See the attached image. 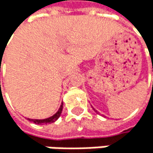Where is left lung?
Instances as JSON below:
<instances>
[{"mask_svg": "<svg viewBox=\"0 0 153 153\" xmlns=\"http://www.w3.org/2000/svg\"><path fill=\"white\" fill-rule=\"evenodd\" d=\"M152 72H153V65H152Z\"/></svg>", "mask_w": 153, "mask_h": 153, "instance_id": "left-lung-1", "label": "left lung"}]
</instances>
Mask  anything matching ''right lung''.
<instances>
[{
  "label": "right lung",
  "mask_w": 153,
  "mask_h": 153,
  "mask_svg": "<svg viewBox=\"0 0 153 153\" xmlns=\"http://www.w3.org/2000/svg\"><path fill=\"white\" fill-rule=\"evenodd\" d=\"M62 110H63V103L61 104L59 109L57 110V112L56 114H54L53 116L47 118V119H44V120H33V119H28L30 121L35 123V124H38V125H42V124H48V123H53V122H55L56 121L60 115H61V113H62Z\"/></svg>",
  "instance_id": "add662e5"
}]
</instances>
